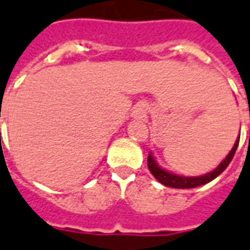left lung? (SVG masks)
I'll use <instances>...</instances> for the list:
<instances>
[{
	"label": "left lung",
	"instance_id": "left-lung-1",
	"mask_svg": "<svg viewBox=\"0 0 250 250\" xmlns=\"http://www.w3.org/2000/svg\"><path fill=\"white\" fill-rule=\"evenodd\" d=\"M238 141L240 139L235 140L234 146L231 148V150L229 152V155L225 157L222 162L219 163V166L214 171L208 173H205L202 176H182V175H176V173L169 172V171H166L164 168H162L155 160V157L152 153H149L148 156V168H149L150 173L155 176V178L162 183V185L167 186V187H172V188H194V187H198V186L206 185L208 182H211L214 179L217 178L218 175L224 172L226 167L229 166L231 159L234 156L235 149L238 146Z\"/></svg>",
	"mask_w": 250,
	"mask_h": 250
}]
</instances>
